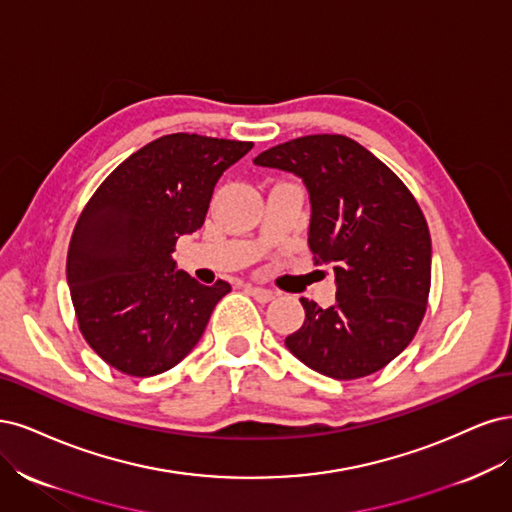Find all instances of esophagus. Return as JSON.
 Wrapping results in <instances>:
<instances>
[{"label": "esophagus", "mask_w": 512, "mask_h": 512, "mask_svg": "<svg viewBox=\"0 0 512 512\" xmlns=\"http://www.w3.org/2000/svg\"><path fill=\"white\" fill-rule=\"evenodd\" d=\"M246 291H249V295H253V298H255L259 304H268V302H272V300L276 298L274 291L263 289V287H253V285H249V287H246Z\"/></svg>", "instance_id": "1"}]
</instances>
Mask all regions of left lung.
<instances>
[{"instance_id":"obj_1","label":"left lung","mask_w":512,"mask_h":512,"mask_svg":"<svg viewBox=\"0 0 512 512\" xmlns=\"http://www.w3.org/2000/svg\"><path fill=\"white\" fill-rule=\"evenodd\" d=\"M253 161L304 180L308 246L336 274V304L302 298L306 319L287 349L338 381L385 368L415 338L430 295L432 238L417 200L368 148L338 134L295 138Z\"/></svg>"}]
</instances>
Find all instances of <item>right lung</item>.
<instances>
[{
	"label": "right lung",
	"mask_w": 512,
	"mask_h": 512,
	"mask_svg": "<svg viewBox=\"0 0 512 512\" xmlns=\"http://www.w3.org/2000/svg\"><path fill=\"white\" fill-rule=\"evenodd\" d=\"M253 142L161 136L129 155L80 212L68 285L80 334L108 366L155 376L202 338L225 280L200 285L172 259L176 240L204 225L221 174Z\"/></svg>",
	"instance_id": "obj_1"
}]
</instances>
